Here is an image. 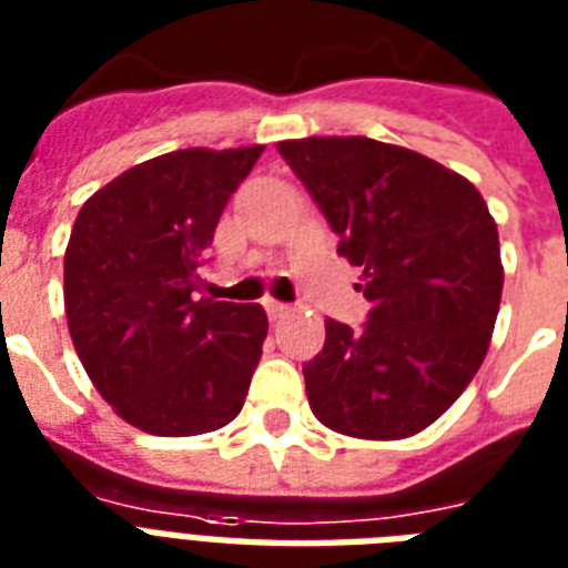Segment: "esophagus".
Masks as SVG:
<instances>
[{
	"label": "esophagus",
	"instance_id": "obj_1",
	"mask_svg": "<svg viewBox=\"0 0 568 568\" xmlns=\"http://www.w3.org/2000/svg\"><path fill=\"white\" fill-rule=\"evenodd\" d=\"M265 312L267 315H271V318H285V315H288V312H292V306H288V303H283V301H274V297H267L265 301Z\"/></svg>",
	"mask_w": 568,
	"mask_h": 568
}]
</instances>
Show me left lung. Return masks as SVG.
I'll use <instances>...</instances> for the list:
<instances>
[{
	"label": "left lung",
	"mask_w": 568,
	"mask_h": 568,
	"mask_svg": "<svg viewBox=\"0 0 568 568\" xmlns=\"http://www.w3.org/2000/svg\"><path fill=\"white\" fill-rule=\"evenodd\" d=\"M338 239L363 267V329L327 321L303 365L324 427L406 439L430 427L484 363L501 306L498 226L480 191L445 164L374 138L280 141Z\"/></svg>",
	"instance_id": "1"
}]
</instances>
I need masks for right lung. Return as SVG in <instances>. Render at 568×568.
<instances>
[{"mask_svg":"<svg viewBox=\"0 0 568 568\" xmlns=\"http://www.w3.org/2000/svg\"><path fill=\"white\" fill-rule=\"evenodd\" d=\"M262 150L155 155L102 185L75 217L67 327L97 392L138 430L212 433L244 406L267 315L258 303L200 297V265Z\"/></svg>","mask_w":568,"mask_h":568,"instance_id":"right-lung-1","label":"right lung"}]
</instances>
